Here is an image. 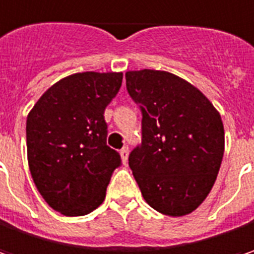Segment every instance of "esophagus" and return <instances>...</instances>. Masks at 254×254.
<instances>
[{"instance_id": "34e87169", "label": "esophagus", "mask_w": 254, "mask_h": 254, "mask_svg": "<svg viewBox=\"0 0 254 254\" xmlns=\"http://www.w3.org/2000/svg\"><path fill=\"white\" fill-rule=\"evenodd\" d=\"M127 156H129V148L127 146H124L121 149V158H122V162L127 163Z\"/></svg>"}]
</instances>
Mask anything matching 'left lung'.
<instances>
[{
  "instance_id": "left-lung-1",
  "label": "left lung",
  "mask_w": 254,
  "mask_h": 254,
  "mask_svg": "<svg viewBox=\"0 0 254 254\" xmlns=\"http://www.w3.org/2000/svg\"><path fill=\"white\" fill-rule=\"evenodd\" d=\"M125 78L142 112V142L129 155L142 196L163 215H189L220 169L222 118L197 88L171 72L129 71Z\"/></svg>"
}]
</instances>
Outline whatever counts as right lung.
<instances>
[{"instance_id": "obj_1", "label": "right lung", "mask_w": 254, "mask_h": 254, "mask_svg": "<svg viewBox=\"0 0 254 254\" xmlns=\"http://www.w3.org/2000/svg\"><path fill=\"white\" fill-rule=\"evenodd\" d=\"M122 72H81L54 83L27 118L28 165L45 202L65 216L91 213L104 202L121 155L106 145L105 108Z\"/></svg>"}]
</instances>
